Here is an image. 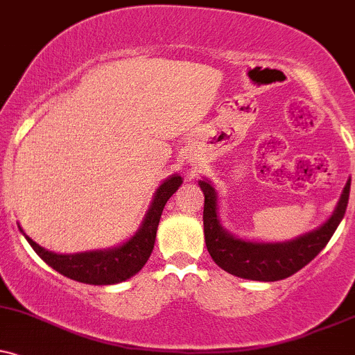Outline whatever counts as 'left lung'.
<instances>
[{"instance_id":"obj_1","label":"left lung","mask_w":355,"mask_h":355,"mask_svg":"<svg viewBox=\"0 0 355 355\" xmlns=\"http://www.w3.org/2000/svg\"><path fill=\"white\" fill-rule=\"evenodd\" d=\"M204 193V237L212 261L232 276L251 281H281L301 270L326 248L347 209L351 179L344 187L334 214L324 226L291 243L264 244L237 239L224 231L218 218V194L209 182L199 181Z\"/></svg>"}]
</instances>
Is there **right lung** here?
Here are the masks:
<instances>
[{
    "mask_svg": "<svg viewBox=\"0 0 355 355\" xmlns=\"http://www.w3.org/2000/svg\"><path fill=\"white\" fill-rule=\"evenodd\" d=\"M181 182L182 179L178 174L162 182L159 189L156 191L151 207H149L143 220V226L139 227L136 236H132L128 243L119 245V248L79 254H54L37 245L26 234L24 237L37 256L62 276L78 282H85V284H118V282L126 281V279L139 272L148 262L153 252L154 241H156V231L159 226L162 209H164L168 199L181 186Z\"/></svg>",
    "mask_w": 355,
    "mask_h": 355,
    "instance_id": "1",
    "label": "right lung"
}]
</instances>
